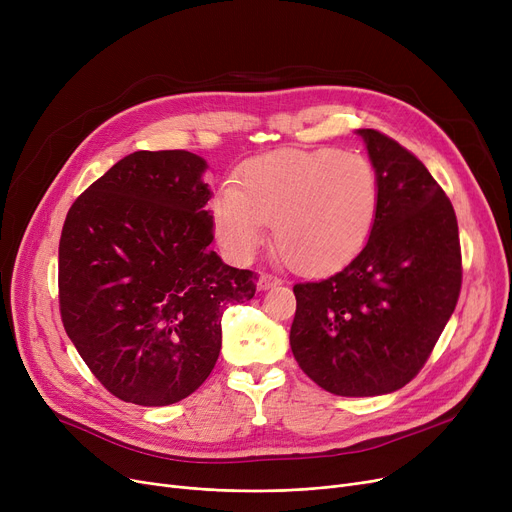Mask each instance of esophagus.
I'll list each match as a JSON object with an SVG mask.
<instances>
[{"label": "esophagus", "instance_id": "1", "mask_svg": "<svg viewBox=\"0 0 512 512\" xmlns=\"http://www.w3.org/2000/svg\"><path fill=\"white\" fill-rule=\"evenodd\" d=\"M278 284H282V280H280L278 276H274V274H270V272H261L259 282H257V288H259V290H267V288L278 286Z\"/></svg>", "mask_w": 512, "mask_h": 512}]
</instances>
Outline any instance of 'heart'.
Returning a JSON list of instances; mask_svg holds the SVG:
<instances>
[{
  "label": "heart",
  "instance_id": "heart-1",
  "mask_svg": "<svg viewBox=\"0 0 512 512\" xmlns=\"http://www.w3.org/2000/svg\"><path fill=\"white\" fill-rule=\"evenodd\" d=\"M380 182L355 151L280 149L238 170L211 201L220 245L249 259L274 222V247L297 272L324 274L351 261L373 230Z\"/></svg>",
  "mask_w": 512,
  "mask_h": 512
}]
</instances>
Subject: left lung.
Returning a JSON list of instances; mask_svg holds the SVG:
<instances>
[{"mask_svg":"<svg viewBox=\"0 0 512 512\" xmlns=\"http://www.w3.org/2000/svg\"><path fill=\"white\" fill-rule=\"evenodd\" d=\"M380 182L363 251L338 274L294 284L292 355L338 396L409 384L456 307L463 259L456 213L421 161L384 132L357 130Z\"/></svg>","mask_w":512,"mask_h":512,"instance_id":"obj_1","label":"left lung"}]
</instances>
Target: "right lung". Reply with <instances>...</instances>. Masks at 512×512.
<instances>
[{"mask_svg":"<svg viewBox=\"0 0 512 512\" xmlns=\"http://www.w3.org/2000/svg\"><path fill=\"white\" fill-rule=\"evenodd\" d=\"M205 159L134 151L80 195L60 238L62 324L101 386L166 407L220 357L222 315L255 297L257 276L211 251Z\"/></svg>","mask_w":512,"mask_h":512,"instance_id":"right-lung-1","label":"right lung"}]
</instances>
